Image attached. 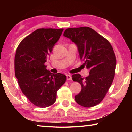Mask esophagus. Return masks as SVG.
I'll list each match as a JSON object with an SVG mask.
<instances>
[{
	"label": "esophagus",
	"instance_id": "obj_1",
	"mask_svg": "<svg viewBox=\"0 0 132 132\" xmlns=\"http://www.w3.org/2000/svg\"><path fill=\"white\" fill-rule=\"evenodd\" d=\"M66 79L68 80H71V79H72L71 76L70 75H66Z\"/></svg>",
	"mask_w": 132,
	"mask_h": 132
}]
</instances>
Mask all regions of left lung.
Returning <instances> with one entry per match:
<instances>
[{
  "label": "left lung",
  "mask_w": 132,
  "mask_h": 132,
  "mask_svg": "<svg viewBox=\"0 0 132 132\" xmlns=\"http://www.w3.org/2000/svg\"><path fill=\"white\" fill-rule=\"evenodd\" d=\"M63 36L76 44L80 59L90 70L85 78L79 74L72 76L73 81L81 86L75 101L84 107L97 105L104 99L115 76L117 61L113 48L108 40L88 27L67 28Z\"/></svg>",
  "instance_id": "1"
}]
</instances>
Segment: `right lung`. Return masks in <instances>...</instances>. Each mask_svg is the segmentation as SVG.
I'll return each mask as SVG.
<instances>
[{
	"instance_id": "right-lung-1",
	"label": "right lung",
	"mask_w": 132,
	"mask_h": 132,
	"mask_svg": "<svg viewBox=\"0 0 132 132\" xmlns=\"http://www.w3.org/2000/svg\"><path fill=\"white\" fill-rule=\"evenodd\" d=\"M63 28H39L22 40L14 59L15 75L22 92L35 106L45 108L54 103L66 76L53 74L45 62L59 39Z\"/></svg>"
}]
</instances>
